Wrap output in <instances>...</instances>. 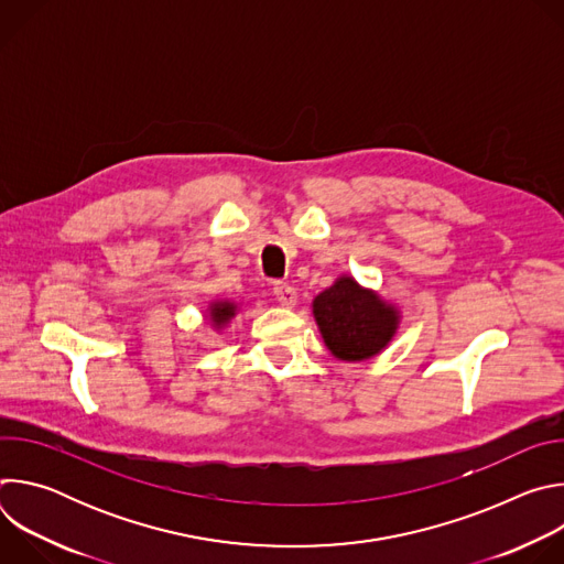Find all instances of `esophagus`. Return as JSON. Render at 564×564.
Wrapping results in <instances>:
<instances>
[{"label": "esophagus", "mask_w": 564, "mask_h": 564, "mask_svg": "<svg viewBox=\"0 0 564 564\" xmlns=\"http://www.w3.org/2000/svg\"><path fill=\"white\" fill-rule=\"evenodd\" d=\"M274 296L283 307H294L296 305V290L288 283H274Z\"/></svg>", "instance_id": "esophagus-1"}]
</instances>
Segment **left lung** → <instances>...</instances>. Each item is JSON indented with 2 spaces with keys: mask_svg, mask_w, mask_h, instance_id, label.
I'll return each mask as SVG.
<instances>
[{
  "mask_svg": "<svg viewBox=\"0 0 564 564\" xmlns=\"http://www.w3.org/2000/svg\"><path fill=\"white\" fill-rule=\"evenodd\" d=\"M312 314L328 350L341 361L379 355L399 328V310L352 276H339L312 301Z\"/></svg>",
  "mask_w": 564,
  "mask_h": 564,
  "instance_id": "8db88e82",
  "label": "left lung"
}]
</instances>
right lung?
Segmentation results:
<instances>
[{"mask_svg":"<svg viewBox=\"0 0 564 564\" xmlns=\"http://www.w3.org/2000/svg\"><path fill=\"white\" fill-rule=\"evenodd\" d=\"M234 314H236V303H231V301H214V303H209V318H212V324L216 328L227 326Z\"/></svg>","mask_w":564,"mask_h":564,"instance_id":"1","label":"right lung"}]
</instances>
